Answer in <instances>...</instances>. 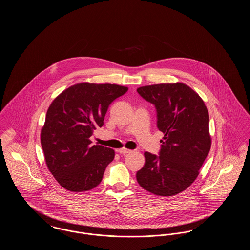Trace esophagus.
Segmentation results:
<instances>
[{
  "instance_id": "1",
  "label": "esophagus",
  "mask_w": 250,
  "mask_h": 250,
  "mask_svg": "<svg viewBox=\"0 0 250 250\" xmlns=\"http://www.w3.org/2000/svg\"><path fill=\"white\" fill-rule=\"evenodd\" d=\"M118 152H119V154H121V155H125V154L131 153V150L126 149V148H121Z\"/></svg>"
}]
</instances>
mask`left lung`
<instances>
[{
    "label": "left lung",
    "mask_w": 250,
    "mask_h": 250,
    "mask_svg": "<svg viewBox=\"0 0 250 250\" xmlns=\"http://www.w3.org/2000/svg\"><path fill=\"white\" fill-rule=\"evenodd\" d=\"M156 109V125L164 134L159 155L145 152L137 181L157 196L186 190L199 175L209 154V113L200 95L186 84L162 83L137 89Z\"/></svg>",
    "instance_id": "8db88e82"
}]
</instances>
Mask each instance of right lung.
<instances>
[{
	"label": "right lung",
	"instance_id": "right-lung-1",
	"mask_svg": "<svg viewBox=\"0 0 250 250\" xmlns=\"http://www.w3.org/2000/svg\"><path fill=\"white\" fill-rule=\"evenodd\" d=\"M116 84H76L50 104L41 130V145L49 171L72 192L90 190L102 181L114 151L91 145L90 137L104 125L111 102L127 92Z\"/></svg>",
	"mask_w": 250,
	"mask_h": 250
}]
</instances>
